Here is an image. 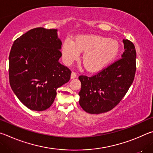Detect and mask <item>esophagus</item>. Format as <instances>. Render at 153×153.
Instances as JSON below:
<instances>
[{"label": "esophagus", "instance_id": "1", "mask_svg": "<svg viewBox=\"0 0 153 153\" xmlns=\"http://www.w3.org/2000/svg\"><path fill=\"white\" fill-rule=\"evenodd\" d=\"M77 76V75H76V74L74 72H72V73H71V79H75L76 78V77Z\"/></svg>", "mask_w": 153, "mask_h": 153}]
</instances>
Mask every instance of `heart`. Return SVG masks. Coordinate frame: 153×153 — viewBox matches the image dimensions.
<instances>
[{"label": "heart", "instance_id": "obj_1", "mask_svg": "<svg viewBox=\"0 0 153 153\" xmlns=\"http://www.w3.org/2000/svg\"><path fill=\"white\" fill-rule=\"evenodd\" d=\"M120 45L116 41L97 35L75 37L73 42L66 39L62 45L64 62L70 64L83 53L82 62L90 72H99L111 63L118 55Z\"/></svg>", "mask_w": 153, "mask_h": 153}]
</instances>
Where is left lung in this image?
Segmentation results:
<instances>
[{"mask_svg": "<svg viewBox=\"0 0 153 153\" xmlns=\"http://www.w3.org/2000/svg\"><path fill=\"white\" fill-rule=\"evenodd\" d=\"M123 43L124 52L122 58L92 76H79V104L87 113L99 114L110 111L132 84L136 69L135 47L128 39H123Z\"/></svg>", "mask_w": 153, "mask_h": 153, "instance_id": "left-lung-1", "label": "left lung"}]
</instances>
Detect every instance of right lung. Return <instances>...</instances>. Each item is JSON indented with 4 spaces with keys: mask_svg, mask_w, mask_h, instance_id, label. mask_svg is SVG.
Masks as SVG:
<instances>
[{
    "mask_svg": "<svg viewBox=\"0 0 153 153\" xmlns=\"http://www.w3.org/2000/svg\"><path fill=\"white\" fill-rule=\"evenodd\" d=\"M57 31L54 29H32L16 39L10 49V87L31 110L49 108L58 88L71 79V70L58 62L62 56V42Z\"/></svg>",
    "mask_w": 153,
    "mask_h": 153,
    "instance_id": "right-lung-1",
    "label": "right lung"
}]
</instances>
